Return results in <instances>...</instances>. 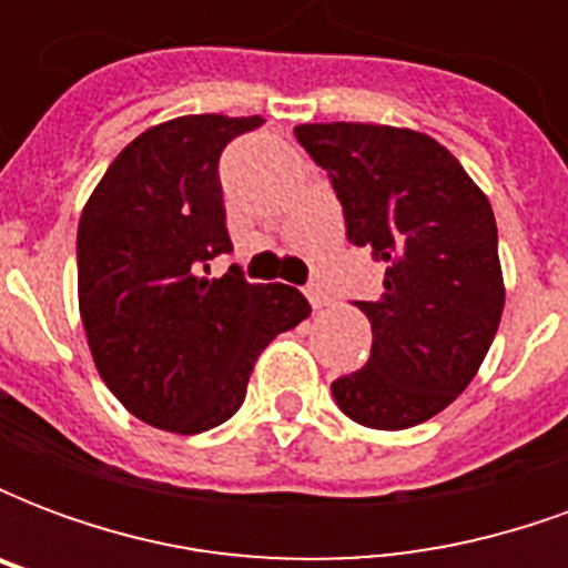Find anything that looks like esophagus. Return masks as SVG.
<instances>
[{
    "label": "esophagus",
    "instance_id": "1",
    "mask_svg": "<svg viewBox=\"0 0 568 568\" xmlns=\"http://www.w3.org/2000/svg\"><path fill=\"white\" fill-rule=\"evenodd\" d=\"M304 295H307V301H310V304H313V310L328 307V295H325V292H322V288L316 283H310L307 288H304Z\"/></svg>",
    "mask_w": 568,
    "mask_h": 568
}]
</instances>
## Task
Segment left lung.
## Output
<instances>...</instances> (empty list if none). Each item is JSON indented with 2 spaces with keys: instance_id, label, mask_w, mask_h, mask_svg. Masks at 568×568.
<instances>
[{
  "instance_id": "1",
  "label": "left lung",
  "mask_w": 568,
  "mask_h": 568,
  "mask_svg": "<svg viewBox=\"0 0 568 568\" xmlns=\"http://www.w3.org/2000/svg\"><path fill=\"white\" fill-rule=\"evenodd\" d=\"M297 142L332 179L346 240L386 264L368 365L332 383L368 428L426 423L471 383L505 307L499 234L484 191L426 133L381 124H301Z\"/></svg>"
}]
</instances>
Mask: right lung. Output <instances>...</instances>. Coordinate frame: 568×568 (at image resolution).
I'll list each match as a JSON object with an SVG mask.
<instances>
[{
	"mask_svg": "<svg viewBox=\"0 0 568 568\" xmlns=\"http://www.w3.org/2000/svg\"><path fill=\"white\" fill-rule=\"evenodd\" d=\"M264 118L185 115L118 154L79 222V310L97 371L133 417L197 435L243 405L255 358L310 316L292 285L231 264L219 158Z\"/></svg>",
	"mask_w": 568,
	"mask_h": 568,
	"instance_id": "add662e5",
	"label": "right lung"
}]
</instances>
